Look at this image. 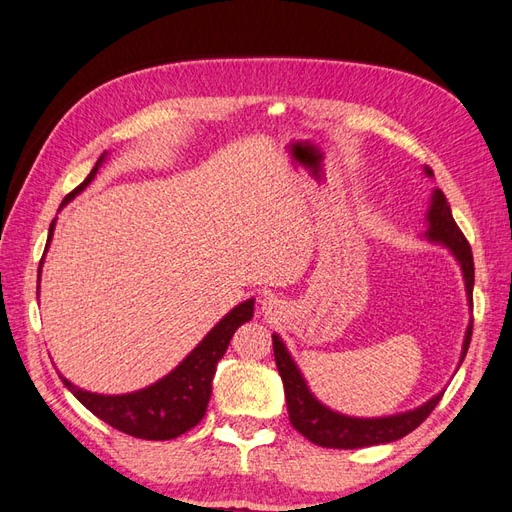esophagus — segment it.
Wrapping results in <instances>:
<instances>
[{
  "label": "esophagus",
  "mask_w": 512,
  "mask_h": 512,
  "mask_svg": "<svg viewBox=\"0 0 512 512\" xmlns=\"http://www.w3.org/2000/svg\"><path fill=\"white\" fill-rule=\"evenodd\" d=\"M261 311H264L266 316H277V313H281V300L268 296L264 303H261Z\"/></svg>",
  "instance_id": "1"
}]
</instances>
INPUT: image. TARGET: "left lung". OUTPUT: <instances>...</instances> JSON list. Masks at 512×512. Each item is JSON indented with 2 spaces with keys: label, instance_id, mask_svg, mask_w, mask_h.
<instances>
[{
  "label": "left lung",
  "instance_id": "8db88e82",
  "mask_svg": "<svg viewBox=\"0 0 512 512\" xmlns=\"http://www.w3.org/2000/svg\"><path fill=\"white\" fill-rule=\"evenodd\" d=\"M426 173L432 175V170L426 168ZM428 240L441 242L450 248L458 264L463 268L467 298L471 303V292H474V255H471V246L463 231L458 229L456 220L452 216V209L445 201V194L437 188L432 194V203L428 209ZM474 307V305H471ZM471 331H474V320L467 326L465 342H463V357L467 355V348L471 342ZM272 350L274 361H277V370L281 374L285 400H287V413H290L292 426L307 437L311 443L322 445V448H335V450H357L368 448V445L389 443L409 435L424 419L435 411L443 393H437L426 404L419 406L409 413H398L389 417H376V419H361V417H348L342 413H335L326 409L316 398L311 396L303 376H300L296 363L292 361L290 352L285 350L279 335H272Z\"/></svg>",
  "mask_w": 512,
  "mask_h": 512
}]
</instances>
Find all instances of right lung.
Returning a JSON list of instances; mask_svg holds the SVG:
<instances>
[{"mask_svg":"<svg viewBox=\"0 0 512 512\" xmlns=\"http://www.w3.org/2000/svg\"><path fill=\"white\" fill-rule=\"evenodd\" d=\"M101 162L103 155L80 186L64 196L62 205L69 203L77 192H82L93 181ZM54 225L56 222H51L47 246L51 235H54ZM38 274H41V270H38ZM253 305L255 300L251 298L227 313L207 333L203 342L181 361V365H177L162 381H157L147 389L127 393V396H99V393L73 387L67 378H60L90 413L103 419L112 428L125 432V435L147 441L175 439L203 419L209 396H212V378L216 372V363L227 352V346L233 333L238 331V326L253 318Z\"/></svg>","mask_w":512,"mask_h":512,"instance_id":"right-lung-1","label":"right lung"}]
</instances>
